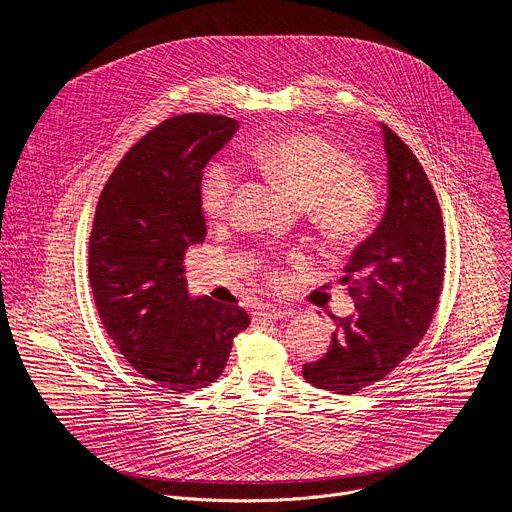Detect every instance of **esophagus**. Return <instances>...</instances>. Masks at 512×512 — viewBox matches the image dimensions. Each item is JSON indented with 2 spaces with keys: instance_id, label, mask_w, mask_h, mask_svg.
<instances>
[{
  "instance_id": "esophagus-1",
  "label": "esophagus",
  "mask_w": 512,
  "mask_h": 512,
  "mask_svg": "<svg viewBox=\"0 0 512 512\" xmlns=\"http://www.w3.org/2000/svg\"><path fill=\"white\" fill-rule=\"evenodd\" d=\"M287 314H291V312L285 308H279V306H271V304H263L255 312V316L263 318V320H279V318H285Z\"/></svg>"
}]
</instances>
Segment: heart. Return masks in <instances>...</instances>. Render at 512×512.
Segmentation results:
<instances>
[{"label":"heart","mask_w":512,"mask_h":512,"mask_svg":"<svg viewBox=\"0 0 512 512\" xmlns=\"http://www.w3.org/2000/svg\"><path fill=\"white\" fill-rule=\"evenodd\" d=\"M259 170L306 204L312 223L332 243H350L371 229L379 208L375 182L356 168L340 145L316 133H283L255 152ZM237 188L235 170L212 164L200 186V204L210 221L227 218Z\"/></svg>","instance_id":"obj_1"}]
</instances>
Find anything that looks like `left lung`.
<instances>
[{"label":"left lung","instance_id":"left-lung-1","mask_svg":"<svg viewBox=\"0 0 512 512\" xmlns=\"http://www.w3.org/2000/svg\"><path fill=\"white\" fill-rule=\"evenodd\" d=\"M381 131L387 206L340 279L354 312L334 318L328 352L302 369L308 383L340 395L385 379L405 360L425 336L444 283L442 208L413 152L387 125Z\"/></svg>","mask_w":512,"mask_h":512}]
</instances>
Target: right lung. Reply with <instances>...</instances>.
<instances>
[{"mask_svg": "<svg viewBox=\"0 0 512 512\" xmlns=\"http://www.w3.org/2000/svg\"><path fill=\"white\" fill-rule=\"evenodd\" d=\"M237 129L206 113L164 121L125 154L95 212L89 279L101 322L137 373L176 393L221 377L249 326L239 306L192 298L182 267L206 237L202 170Z\"/></svg>", "mask_w": 512, "mask_h": 512, "instance_id": "add662e5", "label": "right lung"}]
</instances>
